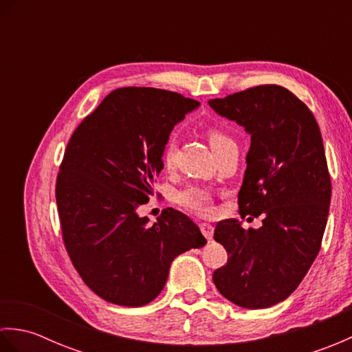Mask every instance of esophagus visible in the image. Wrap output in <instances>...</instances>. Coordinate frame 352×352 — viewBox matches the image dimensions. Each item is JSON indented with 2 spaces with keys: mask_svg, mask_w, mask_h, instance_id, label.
I'll return each instance as SVG.
<instances>
[{
  "mask_svg": "<svg viewBox=\"0 0 352 352\" xmlns=\"http://www.w3.org/2000/svg\"><path fill=\"white\" fill-rule=\"evenodd\" d=\"M199 228H201V233L204 234V237L207 239V241H212L213 233H214V228L210 226V223H201Z\"/></svg>",
  "mask_w": 352,
  "mask_h": 352,
  "instance_id": "obj_1",
  "label": "esophagus"
}]
</instances>
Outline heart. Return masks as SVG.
I'll return each instance as SVG.
<instances>
[{"instance_id": "heart-1", "label": "heart", "mask_w": 352, "mask_h": 352, "mask_svg": "<svg viewBox=\"0 0 352 352\" xmlns=\"http://www.w3.org/2000/svg\"><path fill=\"white\" fill-rule=\"evenodd\" d=\"M207 134H208V142H210L213 151H216V149L221 148L222 145L233 142L230 136H227V134L221 130L212 129L208 130ZM174 157H175V139L174 136H169L166 144L163 146V153H162L163 163L166 164V166H170V164L174 163ZM177 201L183 207L188 208V210H192L198 214H208L212 212L210 193H208L206 189L195 188V186H192V188H188L178 193Z\"/></svg>"}]
</instances>
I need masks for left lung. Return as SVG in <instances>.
<instances>
[{
    "instance_id": "8db88e82",
    "label": "left lung",
    "mask_w": 352,
    "mask_h": 352,
    "mask_svg": "<svg viewBox=\"0 0 352 352\" xmlns=\"http://www.w3.org/2000/svg\"><path fill=\"white\" fill-rule=\"evenodd\" d=\"M208 106L251 136L239 208L263 219L257 230L237 219L216 226L213 237L228 260L213 283L239 307L267 309L300 286L320 250L331 201L322 136L309 107L276 85Z\"/></svg>"
}]
</instances>
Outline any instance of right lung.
Returning a JSON list of instances; mask_svg holds the SVG:
<instances>
[{
	"label": "right lung",
	"instance_id": "right-lung-1",
	"mask_svg": "<svg viewBox=\"0 0 352 352\" xmlns=\"http://www.w3.org/2000/svg\"><path fill=\"white\" fill-rule=\"evenodd\" d=\"M198 107L175 92L121 87L72 134L56 184L63 241L81 278L107 302H151L174 258L207 243L174 208L155 222L138 213L154 193L170 131Z\"/></svg>",
	"mask_w": 352,
	"mask_h": 352
}]
</instances>
